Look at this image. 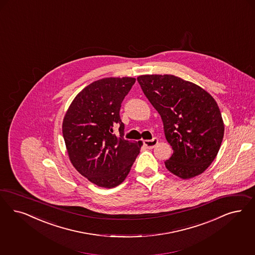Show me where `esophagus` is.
Masks as SVG:
<instances>
[{"mask_svg": "<svg viewBox=\"0 0 255 255\" xmlns=\"http://www.w3.org/2000/svg\"><path fill=\"white\" fill-rule=\"evenodd\" d=\"M144 146H146L148 149H152L153 147H155L158 144V139L156 137L152 138V139H147V140H143Z\"/></svg>", "mask_w": 255, "mask_h": 255, "instance_id": "esophagus-1", "label": "esophagus"}]
</instances>
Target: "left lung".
Returning a JSON list of instances; mask_svg holds the SVG:
<instances>
[{"label": "left lung", "mask_w": 255, "mask_h": 255, "mask_svg": "<svg viewBox=\"0 0 255 255\" xmlns=\"http://www.w3.org/2000/svg\"><path fill=\"white\" fill-rule=\"evenodd\" d=\"M144 94L158 111L172 147L165 162L181 179L202 174L216 158L224 135L220 108L205 89L171 74L137 77Z\"/></svg>", "instance_id": "left-lung-1"}]
</instances>
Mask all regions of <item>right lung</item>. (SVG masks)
<instances>
[{
	"label": "right lung",
	"instance_id": "add662e5",
	"mask_svg": "<svg viewBox=\"0 0 255 255\" xmlns=\"http://www.w3.org/2000/svg\"><path fill=\"white\" fill-rule=\"evenodd\" d=\"M134 82L132 77L97 80L80 91L64 116L62 132L70 163L98 186L121 185L143 145L123 138L120 117L123 99ZM114 127H119L120 139L112 133Z\"/></svg>",
	"mask_w": 255,
	"mask_h": 255
}]
</instances>
